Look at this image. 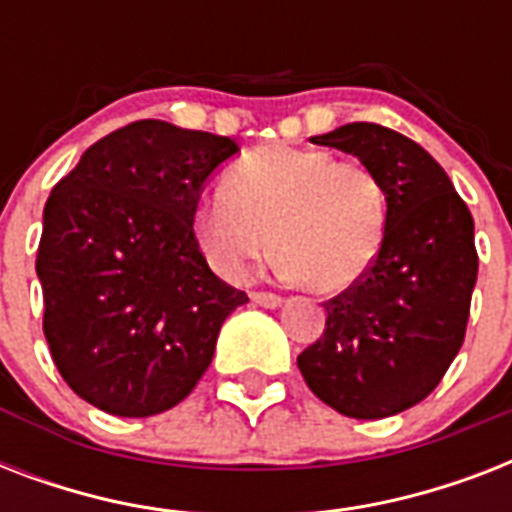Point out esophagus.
Masks as SVG:
<instances>
[{
  "label": "esophagus",
  "mask_w": 512,
  "mask_h": 512,
  "mask_svg": "<svg viewBox=\"0 0 512 512\" xmlns=\"http://www.w3.org/2000/svg\"><path fill=\"white\" fill-rule=\"evenodd\" d=\"M252 303H257V305H263V308H279L281 303H284V300H281L279 295H273V292H252Z\"/></svg>",
  "instance_id": "34e87169"
}]
</instances>
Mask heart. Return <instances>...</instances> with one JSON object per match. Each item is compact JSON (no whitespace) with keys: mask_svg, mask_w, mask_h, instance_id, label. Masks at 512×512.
<instances>
[{"mask_svg":"<svg viewBox=\"0 0 512 512\" xmlns=\"http://www.w3.org/2000/svg\"><path fill=\"white\" fill-rule=\"evenodd\" d=\"M388 215V191L372 167L319 148L268 146L228 167L223 191L193 212V233L225 279H244L273 239L281 276L337 295L372 271Z\"/></svg>","mask_w":512,"mask_h":512,"instance_id":"heart-1","label":"heart"}]
</instances>
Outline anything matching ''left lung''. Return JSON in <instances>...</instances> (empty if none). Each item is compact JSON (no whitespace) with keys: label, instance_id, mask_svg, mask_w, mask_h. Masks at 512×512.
<instances>
[{"label":"left lung","instance_id":"left-lung-1","mask_svg":"<svg viewBox=\"0 0 512 512\" xmlns=\"http://www.w3.org/2000/svg\"><path fill=\"white\" fill-rule=\"evenodd\" d=\"M372 167L388 191V231L372 271L329 300L327 329L297 356L335 412L382 420L430 396L465 340L478 255L473 215L444 167L372 122L311 138Z\"/></svg>","mask_w":512,"mask_h":512}]
</instances>
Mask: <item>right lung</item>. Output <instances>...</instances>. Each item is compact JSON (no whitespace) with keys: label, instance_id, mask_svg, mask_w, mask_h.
I'll return each instance as SVG.
<instances>
[{"label":"right lung","instance_id":"add662e5","mask_svg":"<svg viewBox=\"0 0 512 512\" xmlns=\"http://www.w3.org/2000/svg\"><path fill=\"white\" fill-rule=\"evenodd\" d=\"M231 138L140 119L82 154L44 204L36 276L68 388L116 417L180 404L249 297L209 271L193 212Z\"/></svg>","mask_w":512,"mask_h":512}]
</instances>
